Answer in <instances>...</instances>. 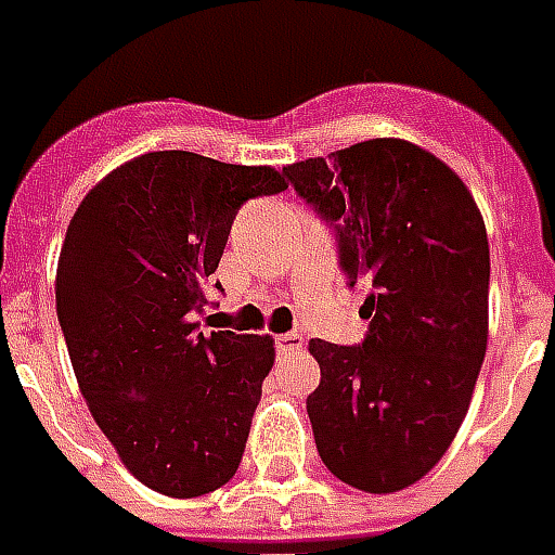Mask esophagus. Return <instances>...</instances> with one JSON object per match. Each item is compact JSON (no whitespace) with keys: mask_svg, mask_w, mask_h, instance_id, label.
<instances>
[{"mask_svg":"<svg viewBox=\"0 0 555 555\" xmlns=\"http://www.w3.org/2000/svg\"><path fill=\"white\" fill-rule=\"evenodd\" d=\"M274 345H278V353H289V351H298L304 345V339L298 336V333H281L278 339H274Z\"/></svg>","mask_w":555,"mask_h":555,"instance_id":"esophagus-1","label":"esophagus"}]
</instances>
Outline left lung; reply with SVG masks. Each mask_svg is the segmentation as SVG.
<instances>
[{"mask_svg": "<svg viewBox=\"0 0 555 555\" xmlns=\"http://www.w3.org/2000/svg\"><path fill=\"white\" fill-rule=\"evenodd\" d=\"M336 222L341 269L369 283L362 345L312 339L307 398L319 456L353 489L391 494L448 453L489 341V236L480 207L427 149L377 137L283 166Z\"/></svg>", "mask_w": 555, "mask_h": 555, "instance_id": "obj_1", "label": "left lung"}]
</instances>
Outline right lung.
<instances>
[{
  "mask_svg": "<svg viewBox=\"0 0 555 555\" xmlns=\"http://www.w3.org/2000/svg\"><path fill=\"white\" fill-rule=\"evenodd\" d=\"M281 190L272 166L149 152L104 175L66 228L55 301L75 380L125 468L166 498L222 489L243 462L274 339L204 336L193 315L236 210Z\"/></svg>",
  "mask_w": 555,
  "mask_h": 555,
  "instance_id": "right-lung-1",
  "label": "right lung"
}]
</instances>
